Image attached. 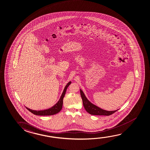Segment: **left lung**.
I'll use <instances>...</instances> for the list:
<instances>
[{"label":"left lung","mask_w":150,"mask_h":150,"mask_svg":"<svg viewBox=\"0 0 150 150\" xmlns=\"http://www.w3.org/2000/svg\"><path fill=\"white\" fill-rule=\"evenodd\" d=\"M80 92L84 108L86 110L90 115H110L118 110V109H117L116 110L107 111L100 108L96 106V105L90 102L81 89H80Z\"/></svg>","instance_id":"left-lung-1"}]
</instances>
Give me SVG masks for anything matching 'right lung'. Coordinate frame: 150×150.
I'll list each match as a JSON object with an SVG mask.
<instances>
[{
	"label": "right lung",
	"instance_id": "right-lung-1",
	"mask_svg": "<svg viewBox=\"0 0 150 150\" xmlns=\"http://www.w3.org/2000/svg\"><path fill=\"white\" fill-rule=\"evenodd\" d=\"M71 81H69L67 83V85L65 86L64 87V89L63 90V92L61 94V96L60 98V99L59 100L58 102L54 106L50 108L45 109V110H32L28 108L27 107H26L30 112L35 115H52L57 114L59 112L62 108V105H63V98L65 96V92L67 91V87L69 86V85L71 83Z\"/></svg>",
	"mask_w": 150,
	"mask_h": 150
}]
</instances>
